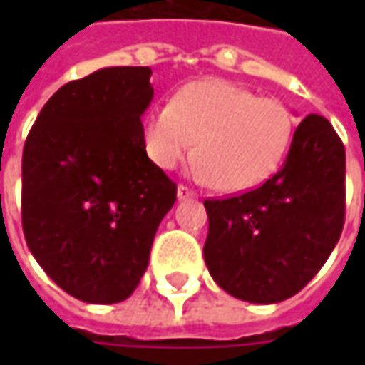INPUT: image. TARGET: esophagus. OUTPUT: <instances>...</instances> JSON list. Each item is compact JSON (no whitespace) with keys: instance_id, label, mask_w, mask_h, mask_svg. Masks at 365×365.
Instances as JSON below:
<instances>
[{"instance_id":"1","label":"esophagus","mask_w":365,"mask_h":365,"mask_svg":"<svg viewBox=\"0 0 365 365\" xmlns=\"http://www.w3.org/2000/svg\"><path fill=\"white\" fill-rule=\"evenodd\" d=\"M193 195H195V193H193L190 187H185V185H178V199H180V201H183V199H191Z\"/></svg>"}]
</instances>
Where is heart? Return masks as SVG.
Masks as SVG:
<instances>
[{
  "instance_id": "1",
  "label": "heart",
  "mask_w": 365,
  "mask_h": 365,
  "mask_svg": "<svg viewBox=\"0 0 365 365\" xmlns=\"http://www.w3.org/2000/svg\"><path fill=\"white\" fill-rule=\"evenodd\" d=\"M293 128L282 101L225 80H199L146 115L143 140L162 170H174L195 150L193 174L219 191L238 193L274 174L289 150Z\"/></svg>"
}]
</instances>
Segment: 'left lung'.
Masks as SVG:
<instances>
[{
    "label": "left lung",
    "mask_w": 365,
    "mask_h": 365,
    "mask_svg": "<svg viewBox=\"0 0 365 365\" xmlns=\"http://www.w3.org/2000/svg\"><path fill=\"white\" fill-rule=\"evenodd\" d=\"M344 144L332 125L307 115L274 178L237 197L207 199L203 256L219 287L262 305L303 289L344 227Z\"/></svg>",
    "instance_id": "1"
}]
</instances>
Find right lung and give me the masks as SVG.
Returning a JSON list of instances; mask_svg holds the SVG:
<instances>
[{"label":"right lung","mask_w":365,"mask_h":365,"mask_svg":"<svg viewBox=\"0 0 365 365\" xmlns=\"http://www.w3.org/2000/svg\"><path fill=\"white\" fill-rule=\"evenodd\" d=\"M148 66L101 68L46 101L23 148V232L52 282L83 303H119L148 268L175 183L144 150Z\"/></svg>","instance_id":"obj_1"}]
</instances>
